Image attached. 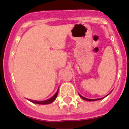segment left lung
I'll use <instances>...</instances> for the list:
<instances>
[{
  "mask_svg": "<svg viewBox=\"0 0 129 129\" xmlns=\"http://www.w3.org/2000/svg\"><path fill=\"white\" fill-rule=\"evenodd\" d=\"M80 96L81 97L82 99L84 100H86V101H96V100H98L102 99V98H98V99H88V98H84V97L82 96L81 95H80Z\"/></svg>",
  "mask_w": 129,
  "mask_h": 129,
  "instance_id": "obj_1",
  "label": "left lung"
}]
</instances>
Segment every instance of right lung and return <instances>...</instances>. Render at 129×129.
<instances>
[{
    "mask_svg": "<svg viewBox=\"0 0 129 129\" xmlns=\"http://www.w3.org/2000/svg\"><path fill=\"white\" fill-rule=\"evenodd\" d=\"M58 90L57 91V92L55 93V95L52 96L51 98L47 100H44V101H36V100H30V101L31 102H34V103H36V104H50L51 102H53L54 100L56 98V97L58 95Z\"/></svg>",
    "mask_w": 129,
    "mask_h": 129,
    "instance_id": "obj_1",
    "label": "right lung"
}]
</instances>
